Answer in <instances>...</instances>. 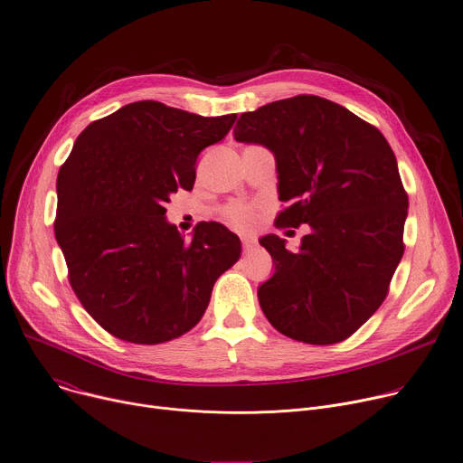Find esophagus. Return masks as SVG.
<instances>
[{"label":"esophagus","mask_w":463,"mask_h":463,"mask_svg":"<svg viewBox=\"0 0 463 463\" xmlns=\"http://www.w3.org/2000/svg\"><path fill=\"white\" fill-rule=\"evenodd\" d=\"M241 245H243V250H250V249H253V247L257 245V240H255V236L243 234V236H241Z\"/></svg>","instance_id":"obj_1"}]
</instances>
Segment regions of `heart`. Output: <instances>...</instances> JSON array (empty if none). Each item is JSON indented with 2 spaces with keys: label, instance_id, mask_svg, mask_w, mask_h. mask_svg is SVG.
<instances>
[{
  "label": "heart",
  "instance_id": "b5f03b06",
  "mask_svg": "<svg viewBox=\"0 0 463 463\" xmlns=\"http://www.w3.org/2000/svg\"><path fill=\"white\" fill-rule=\"evenodd\" d=\"M225 220L241 229V231H249L253 229L259 222V210L255 204H245V203H232L223 210Z\"/></svg>",
  "mask_w": 463,
  "mask_h": 463
}]
</instances>
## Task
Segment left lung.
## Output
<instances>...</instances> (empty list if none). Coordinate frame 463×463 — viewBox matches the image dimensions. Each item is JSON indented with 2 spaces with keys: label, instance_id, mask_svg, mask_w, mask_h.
Returning <instances> with one entry per match:
<instances>
[{
  "label": "left lung",
  "instance_id": "left-lung-1",
  "mask_svg": "<svg viewBox=\"0 0 463 463\" xmlns=\"http://www.w3.org/2000/svg\"><path fill=\"white\" fill-rule=\"evenodd\" d=\"M234 138L275 155L277 227L308 223L298 253L260 240L275 273L259 288L268 321L291 340H347L388 296L402 259L408 195L397 158L371 123L319 96H296L243 112Z\"/></svg>",
  "mask_w": 463,
  "mask_h": 463
}]
</instances>
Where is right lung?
Returning a JSON list of instances; mask_svg holds the SVG:
<instances>
[{"instance_id":"add662e5","label":"right lung","mask_w":463,"mask_h":463,"mask_svg":"<svg viewBox=\"0 0 463 463\" xmlns=\"http://www.w3.org/2000/svg\"><path fill=\"white\" fill-rule=\"evenodd\" d=\"M236 114L204 118L137 101L92 121L57 177L55 238L85 310L112 335L155 345L203 317L240 238L201 222L192 240L165 220V203L192 190L199 153L227 137Z\"/></svg>"}]
</instances>
